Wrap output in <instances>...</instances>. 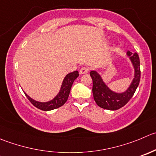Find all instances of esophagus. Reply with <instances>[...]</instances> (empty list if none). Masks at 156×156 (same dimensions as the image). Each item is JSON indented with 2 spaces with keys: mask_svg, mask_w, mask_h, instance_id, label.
<instances>
[{
  "mask_svg": "<svg viewBox=\"0 0 156 156\" xmlns=\"http://www.w3.org/2000/svg\"><path fill=\"white\" fill-rule=\"evenodd\" d=\"M89 72V69L88 68H87V67H83V68H81V69H80V74H81V75H84V74H86V73H87V72Z\"/></svg>",
  "mask_w": 156,
  "mask_h": 156,
  "instance_id": "1",
  "label": "esophagus"
}]
</instances>
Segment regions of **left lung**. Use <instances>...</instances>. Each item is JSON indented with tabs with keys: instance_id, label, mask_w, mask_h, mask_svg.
<instances>
[{
	"instance_id": "8db88e82",
	"label": "left lung",
	"mask_w": 156,
	"mask_h": 156,
	"mask_svg": "<svg viewBox=\"0 0 156 156\" xmlns=\"http://www.w3.org/2000/svg\"><path fill=\"white\" fill-rule=\"evenodd\" d=\"M127 55L129 56L135 69V77L129 88L123 93L117 94L112 91L104 84L102 78L98 72L95 71H91L90 72V75L93 81L92 92H93L94 99L96 104L101 108L110 110H116L121 108L122 107L126 105L129 100L133 98L140 84V75H141L140 57L136 52L132 53L130 52H127Z\"/></svg>"
}]
</instances>
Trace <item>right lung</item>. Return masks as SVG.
<instances>
[{
    "label": "right lung",
    "instance_id": "obj_1",
    "mask_svg": "<svg viewBox=\"0 0 156 156\" xmlns=\"http://www.w3.org/2000/svg\"><path fill=\"white\" fill-rule=\"evenodd\" d=\"M78 75H79V74H78V71H75V72L68 74L66 78H64V81H63L62 84V87L59 93L53 100L49 101V102H38V101H36L32 99V98H30L27 94H25L27 98H28L29 101L32 103V104L34 105L36 107H37L38 109L47 111V110H54V109L58 108V107L64 105L65 103L67 101L72 84H73L74 81L78 78Z\"/></svg>",
    "mask_w": 156,
    "mask_h": 156
}]
</instances>
